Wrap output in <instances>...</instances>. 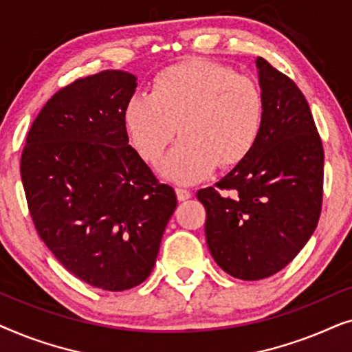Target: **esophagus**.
Masks as SVG:
<instances>
[{"mask_svg": "<svg viewBox=\"0 0 352 352\" xmlns=\"http://www.w3.org/2000/svg\"><path fill=\"white\" fill-rule=\"evenodd\" d=\"M176 195H177V200L184 201V200H189V199H190L192 192L187 190V189H179V187H177V189H176Z\"/></svg>", "mask_w": 352, "mask_h": 352, "instance_id": "obj_1", "label": "esophagus"}]
</instances>
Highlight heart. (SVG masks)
Wrapping results in <instances>:
<instances>
[{
  "label": "heart",
  "mask_w": 352,
  "mask_h": 352,
  "mask_svg": "<svg viewBox=\"0 0 352 352\" xmlns=\"http://www.w3.org/2000/svg\"><path fill=\"white\" fill-rule=\"evenodd\" d=\"M129 141L144 160L155 163L175 138L182 136L160 163L168 179L190 184L219 168L248 158L261 136L264 99L245 75L211 60L171 65L153 80L151 94H134L123 110Z\"/></svg>",
  "instance_id": "1"
}]
</instances>
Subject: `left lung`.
I'll list each match as a JSON object with an SVG mask.
<instances>
[{"instance_id":"left-lung-1","label":"left lung","mask_w":352,"mask_h":352,"mask_svg":"<svg viewBox=\"0 0 352 352\" xmlns=\"http://www.w3.org/2000/svg\"><path fill=\"white\" fill-rule=\"evenodd\" d=\"M264 122L256 147L214 187L197 192L211 256L240 280L287 266L319 223L324 147L295 81L258 57Z\"/></svg>"}]
</instances>
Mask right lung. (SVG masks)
<instances>
[{
	"mask_svg": "<svg viewBox=\"0 0 352 352\" xmlns=\"http://www.w3.org/2000/svg\"><path fill=\"white\" fill-rule=\"evenodd\" d=\"M134 91L136 76L122 70L67 85L38 113L21 158L38 235L70 274L109 292L151 276L177 204L128 144Z\"/></svg>",
	"mask_w": 352,
	"mask_h": 352,
	"instance_id": "1",
	"label": "right lung"
}]
</instances>
